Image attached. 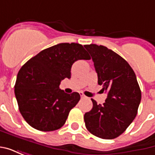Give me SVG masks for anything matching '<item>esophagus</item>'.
<instances>
[{"label":"esophagus","instance_id":"34e87169","mask_svg":"<svg viewBox=\"0 0 155 155\" xmlns=\"http://www.w3.org/2000/svg\"><path fill=\"white\" fill-rule=\"evenodd\" d=\"M80 94H81V98H84V94L82 93V92H80Z\"/></svg>","mask_w":155,"mask_h":155}]
</instances>
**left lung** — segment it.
<instances>
[{"label": "left lung", "instance_id": "obj_1", "mask_svg": "<svg viewBox=\"0 0 155 155\" xmlns=\"http://www.w3.org/2000/svg\"><path fill=\"white\" fill-rule=\"evenodd\" d=\"M98 75V84L108 93L103 104L91 99L93 108L84 114L85 126L92 134L112 140L123 134L136 117L141 91L136 75L124 58L104 45H86Z\"/></svg>", "mask_w": 155, "mask_h": 155}]
</instances>
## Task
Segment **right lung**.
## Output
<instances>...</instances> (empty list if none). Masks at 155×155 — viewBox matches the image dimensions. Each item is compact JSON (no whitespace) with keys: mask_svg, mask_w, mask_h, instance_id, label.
Here are the masks:
<instances>
[{"mask_svg":"<svg viewBox=\"0 0 155 155\" xmlns=\"http://www.w3.org/2000/svg\"><path fill=\"white\" fill-rule=\"evenodd\" d=\"M90 59L82 45L61 43L41 51L21 68L15 95L19 110L31 126L54 131L64 125L81 95L77 92L66 94L59 85L64 78H71L75 61Z\"/></svg>","mask_w":155,"mask_h":155,"instance_id":"add662e5","label":"right lung"}]
</instances>
